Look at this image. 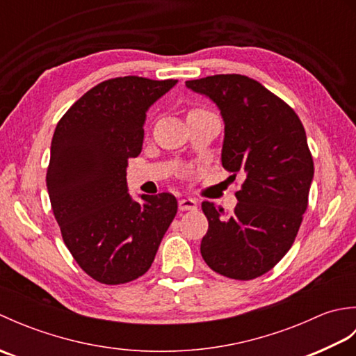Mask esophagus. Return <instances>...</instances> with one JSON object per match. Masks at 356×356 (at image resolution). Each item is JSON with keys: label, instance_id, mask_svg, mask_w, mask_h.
Instances as JSON below:
<instances>
[{"label": "esophagus", "instance_id": "1", "mask_svg": "<svg viewBox=\"0 0 356 356\" xmlns=\"http://www.w3.org/2000/svg\"><path fill=\"white\" fill-rule=\"evenodd\" d=\"M179 209L180 211H195L197 209V203L191 197H185L179 200Z\"/></svg>", "mask_w": 356, "mask_h": 356}]
</instances>
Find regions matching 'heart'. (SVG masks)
<instances>
[{
    "label": "heart",
    "mask_w": 356,
    "mask_h": 356,
    "mask_svg": "<svg viewBox=\"0 0 356 356\" xmlns=\"http://www.w3.org/2000/svg\"><path fill=\"white\" fill-rule=\"evenodd\" d=\"M197 110H200V108H194V110H191V111H197ZM191 111H190V113H191Z\"/></svg>",
    "instance_id": "b5f03b06"
}]
</instances>
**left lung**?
Segmentation results:
<instances>
[{
	"label": "left lung",
	"mask_w": 356,
	"mask_h": 356,
	"mask_svg": "<svg viewBox=\"0 0 356 356\" xmlns=\"http://www.w3.org/2000/svg\"><path fill=\"white\" fill-rule=\"evenodd\" d=\"M211 97L225 120L222 165L236 180L231 213L202 202L208 232L200 254L217 274L252 280L289 251L309 205L314 161L306 131L291 105L243 74H214L185 82Z\"/></svg>",
	"instance_id": "obj_1"
}]
</instances>
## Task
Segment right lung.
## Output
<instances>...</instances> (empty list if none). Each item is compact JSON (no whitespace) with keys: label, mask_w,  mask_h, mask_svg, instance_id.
<instances>
[{"label":"right lung","mask_w":356,"mask_h":356,"mask_svg":"<svg viewBox=\"0 0 356 356\" xmlns=\"http://www.w3.org/2000/svg\"><path fill=\"white\" fill-rule=\"evenodd\" d=\"M176 79L119 76L82 95L59 119L45 174L51 211L79 268L102 284L142 277L177 213L170 193H127L128 159L138 157L145 113Z\"/></svg>","instance_id":"add662e5"}]
</instances>
